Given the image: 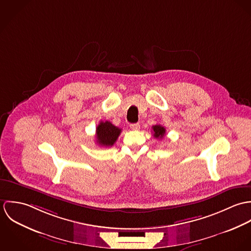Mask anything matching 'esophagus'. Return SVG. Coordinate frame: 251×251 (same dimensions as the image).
<instances>
[{
	"label": "esophagus",
	"mask_w": 251,
	"mask_h": 251,
	"mask_svg": "<svg viewBox=\"0 0 251 251\" xmlns=\"http://www.w3.org/2000/svg\"><path fill=\"white\" fill-rule=\"evenodd\" d=\"M130 128L132 130H138L140 128V125L137 123V124H131L130 125Z\"/></svg>",
	"instance_id": "esophagus-1"
}]
</instances>
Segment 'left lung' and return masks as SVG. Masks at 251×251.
Returning <instances> with one entry per match:
<instances>
[{
    "mask_svg": "<svg viewBox=\"0 0 251 251\" xmlns=\"http://www.w3.org/2000/svg\"><path fill=\"white\" fill-rule=\"evenodd\" d=\"M152 131H153V136L156 138V139H161L163 138L164 134H165V127L160 126V125H155V126H152Z\"/></svg>",
    "mask_w": 251,
    "mask_h": 251,
    "instance_id": "left-lung-1",
    "label": "left lung"
}]
</instances>
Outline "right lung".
I'll return each instance as SVG.
<instances>
[{"mask_svg": "<svg viewBox=\"0 0 251 251\" xmlns=\"http://www.w3.org/2000/svg\"><path fill=\"white\" fill-rule=\"evenodd\" d=\"M122 129L115 126L110 122H100L96 130L97 143L102 147H112L117 141Z\"/></svg>", "mask_w": 251, "mask_h": 251, "instance_id": "1", "label": "right lung"}]
</instances>
